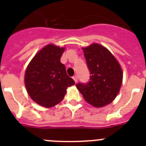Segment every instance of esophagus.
I'll return each instance as SVG.
<instances>
[{
    "label": "esophagus",
    "instance_id": "esophagus-1",
    "mask_svg": "<svg viewBox=\"0 0 146 146\" xmlns=\"http://www.w3.org/2000/svg\"><path fill=\"white\" fill-rule=\"evenodd\" d=\"M72 78H73V80H74V82H77V75L73 76V77H72Z\"/></svg>",
    "mask_w": 146,
    "mask_h": 146
}]
</instances>
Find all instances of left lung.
<instances>
[{
    "label": "left lung",
    "mask_w": 146,
    "mask_h": 146,
    "mask_svg": "<svg viewBox=\"0 0 146 146\" xmlns=\"http://www.w3.org/2000/svg\"><path fill=\"white\" fill-rule=\"evenodd\" d=\"M82 50L91 76L87 83L80 82L76 87L88 103L102 108L111 103L119 92L122 69L113 54L99 44H92Z\"/></svg>",
    "instance_id": "left-lung-1"
}]
</instances>
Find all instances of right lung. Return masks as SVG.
I'll return each instance as SVG.
<instances>
[{"instance_id":"obj_1","label":"right lung","mask_w":146,"mask_h":146,"mask_svg":"<svg viewBox=\"0 0 146 146\" xmlns=\"http://www.w3.org/2000/svg\"><path fill=\"white\" fill-rule=\"evenodd\" d=\"M65 48L50 44L35 55L25 73L28 94L35 102L44 108H52L63 100L68 87L74 85L67 75L60 58Z\"/></svg>"}]
</instances>
